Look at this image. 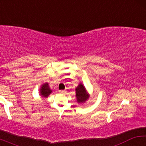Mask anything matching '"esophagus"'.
Segmentation results:
<instances>
[{
    "label": "esophagus",
    "mask_w": 146,
    "mask_h": 146,
    "mask_svg": "<svg viewBox=\"0 0 146 146\" xmlns=\"http://www.w3.org/2000/svg\"><path fill=\"white\" fill-rule=\"evenodd\" d=\"M66 92V91L65 90H60L59 91V93H65Z\"/></svg>",
    "instance_id": "34e87169"
}]
</instances>
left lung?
I'll return each mask as SVG.
<instances>
[{"label": "left lung", "instance_id": "8db88e82", "mask_svg": "<svg viewBox=\"0 0 146 146\" xmlns=\"http://www.w3.org/2000/svg\"><path fill=\"white\" fill-rule=\"evenodd\" d=\"M76 99V102L80 104H84L90 98V94L86 90L85 86L82 84L80 83L78 86L75 88Z\"/></svg>", "mask_w": 146, "mask_h": 146}]
</instances>
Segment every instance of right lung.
<instances>
[{
    "instance_id": "right-lung-1",
    "label": "right lung",
    "mask_w": 146,
    "mask_h": 146,
    "mask_svg": "<svg viewBox=\"0 0 146 146\" xmlns=\"http://www.w3.org/2000/svg\"><path fill=\"white\" fill-rule=\"evenodd\" d=\"M51 93H52V90H51L48 82L44 83L43 84H42L40 88L39 89V93H40L39 95L43 98H48Z\"/></svg>"
}]
</instances>
